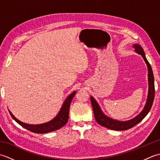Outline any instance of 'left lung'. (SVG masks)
<instances>
[{
	"mask_svg": "<svg viewBox=\"0 0 160 160\" xmlns=\"http://www.w3.org/2000/svg\"><path fill=\"white\" fill-rule=\"evenodd\" d=\"M132 47L135 48V52L140 54L143 58L144 60L145 61L146 64L147 65L148 68V96L147 100L146 102V104L143 108V110L141 111L140 114H138L136 117L131 119L130 120L127 121H118L113 120L108 118L107 115H105L102 111L98 104L96 100L94 98L91 96L90 99L91 102V105H92L94 117L96 119V122L100 125L104 127H106L107 128L111 129V130L115 131H125L128 130V129L133 127L134 126L138 124L139 122H141L143 119L146 117L148 112L150 111L151 107L152 105V102L154 100L155 97V84H154V76L153 73H152V70L151 64H149L148 61L146 58L145 53L144 52V50L142 47L138 45V44H135L132 45Z\"/></svg>",
	"mask_w": 160,
	"mask_h": 160,
	"instance_id": "1",
	"label": "left lung"
}]
</instances>
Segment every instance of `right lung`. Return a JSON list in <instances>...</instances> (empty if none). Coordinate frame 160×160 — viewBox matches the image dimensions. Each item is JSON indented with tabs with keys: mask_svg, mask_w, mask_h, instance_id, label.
<instances>
[{
	"mask_svg": "<svg viewBox=\"0 0 160 160\" xmlns=\"http://www.w3.org/2000/svg\"><path fill=\"white\" fill-rule=\"evenodd\" d=\"M76 91H73V93H71L70 95H69V96H67L56 116L53 119H52V120L47 122L46 123L40 124H29L24 123V122L18 120V119L12 113V112L9 110V112L12 118L17 122V123L30 131L35 132V133H47V132H52L62 128L63 126L66 124L68 121V119H69L70 104L73 96L76 95Z\"/></svg>",
	"mask_w": 160,
	"mask_h": 160,
	"instance_id": "add662e5",
	"label": "right lung"
}]
</instances>
